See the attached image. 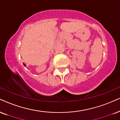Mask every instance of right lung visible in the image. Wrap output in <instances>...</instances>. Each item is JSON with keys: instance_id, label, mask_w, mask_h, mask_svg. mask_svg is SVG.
Returning a JSON list of instances; mask_svg holds the SVG:
<instances>
[{"instance_id": "add662e5", "label": "right lung", "mask_w": 120, "mask_h": 120, "mask_svg": "<svg viewBox=\"0 0 120 120\" xmlns=\"http://www.w3.org/2000/svg\"><path fill=\"white\" fill-rule=\"evenodd\" d=\"M23 65H24V66H25V67H26V65H25V64H24V63H23Z\"/></svg>"}]
</instances>
